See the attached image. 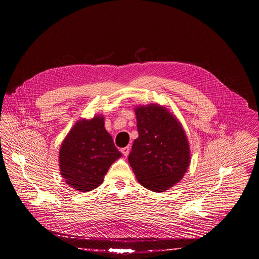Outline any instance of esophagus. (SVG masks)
<instances>
[{
    "label": "esophagus",
    "instance_id": "34e87169",
    "mask_svg": "<svg viewBox=\"0 0 259 259\" xmlns=\"http://www.w3.org/2000/svg\"><path fill=\"white\" fill-rule=\"evenodd\" d=\"M121 152H122V154H123L125 157H127V156L129 155V153H130V147H129V146L123 147V149L121 150Z\"/></svg>",
    "mask_w": 259,
    "mask_h": 259
}]
</instances>
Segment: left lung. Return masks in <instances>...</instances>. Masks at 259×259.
I'll return each mask as SVG.
<instances>
[{"mask_svg":"<svg viewBox=\"0 0 259 259\" xmlns=\"http://www.w3.org/2000/svg\"><path fill=\"white\" fill-rule=\"evenodd\" d=\"M138 137L128 161L142 187L162 193L183 177L191 162L190 145L179 121L159 104L135 108Z\"/></svg>","mask_w":259,"mask_h":259,"instance_id":"obj_1","label":"left lung"}]
</instances>
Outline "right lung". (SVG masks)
I'll list each match as a JSON object with an SVG mask.
<instances>
[{"label": "right lung", "instance_id": "add662e5", "mask_svg": "<svg viewBox=\"0 0 259 259\" xmlns=\"http://www.w3.org/2000/svg\"><path fill=\"white\" fill-rule=\"evenodd\" d=\"M122 154L104 128V118L80 120L66 135L59 150L60 174L69 187L90 192L103 182L104 175Z\"/></svg>", "mask_w": 259, "mask_h": 259}]
</instances>
